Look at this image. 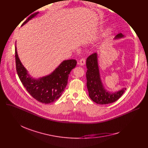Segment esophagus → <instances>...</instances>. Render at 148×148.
Wrapping results in <instances>:
<instances>
[{"instance_id": "34e87169", "label": "esophagus", "mask_w": 148, "mask_h": 148, "mask_svg": "<svg viewBox=\"0 0 148 148\" xmlns=\"http://www.w3.org/2000/svg\"><path fill=\"white\" fill-rule=\"evenodd\" d=\"M85 64V59H81L79 62V65L81 66H83Z\"/></svg>"}]
</instances>
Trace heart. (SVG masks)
I'll return each mask as SVG.
<instances>
[{
	"label": "heart",
	"mask_w": 148,
	"mask_h": 148,
	"mask_svg": "<svg viewBox=\"0 0 148 148\" xmlns=\"http://www.w3.org/2000/svg\"><path fill=\"white\" fill-rule=\"evenodd\" d=\"M110 30H112V27H108V28L107 29V31H106V33H107V32H110Z\"/></svg>",
	"instance_id": "heart-1"
}]
</instances>
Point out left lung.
Instances as JSON below:
<instances>
[{
  "label": "left lung",
  "mask_w": 148,
  "mask_h": 148,
  "mask_svg": "<svg viewBox=\"0 0 148 148\" xmlns=\"http://www.w3.org/2000/svg\"><path fill=\"white\" fill-rule=\"evenodd\" d=\"M125 37L120 33L114 40ZM87 88L90 99L98 104H108L115 102L123 94L126 88H122L115 92H110L105 89L102 82L98 65V53H94L86 59Z\"/></svg>",
  "instance_id": "8db88e82"
}]
</instances>
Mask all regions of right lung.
Instances as JSON below:
<instances>
[{
	"mask_svg": "<svg viewBox=\"0 0 148 148\" xmlns=\"http://www.w3.org/2000/svg\"><path fill=\"white\" fill-rule=\"evenodd\" d=\"M38 14L37 12L31 15L21 26ZM15 57L17 74L23 85L31 96L38 101L44 104L55 101L61 96L67 85L69 74L77 65V61L74 59L64 60L50 74L36 79L29 74L27 70L22 64L18 56L16 46Z\"/></svg>",
	"mask_w": 148,
	"mask_h": 148,
	"instance_id": "1",
	"label": "right lung"
}]
</instances>
